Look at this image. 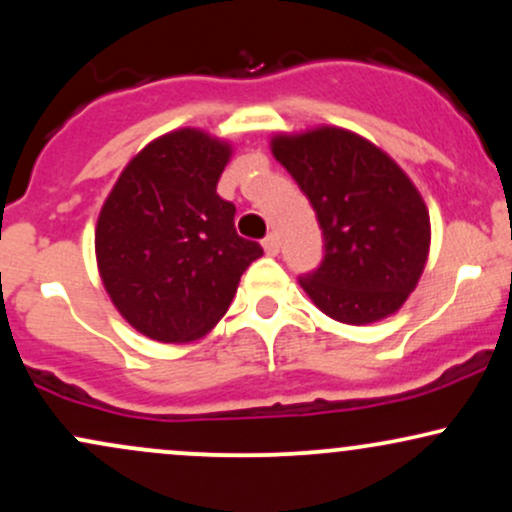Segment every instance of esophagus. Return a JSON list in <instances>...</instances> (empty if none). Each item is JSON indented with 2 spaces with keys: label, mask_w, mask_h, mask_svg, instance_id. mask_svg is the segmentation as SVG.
Wrapping results in <instances>:
<instances>
[{
  "label": "esophagus",
  "mask_w": 512,
  "mask_h": 512,
  "mask_svg": "<svg viewBox=\"0 0 512 512\" xmlns=\"http://www.w3.org/2000/svg\"><path fill=\"white\" fill-rule=\"evenodd\" d=\"M262 248H264V252H267V255H279V248H281V243H279V236H276V233H269L267 238L262 240Z\"/></svg>",
  "instance_id": "obj_1"
}]
</instances>
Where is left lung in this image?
<instances>
[{"instance_id":"1","label":"left lung","mask_w":512,"mask_h":512,"mask_svg":"<svg viewBox=\"0 0 512 512\" xmlns=\"http://www.w3.org/2000/svg\"><path fill=\"white\" fill-rule=\"evenodd\" d=\"M322 228V262L298 276L322 313L346 325L392 315L414 291L431 223L402 168L358 134L322 127L272 142Z\"/></svg>"}]
</instances>
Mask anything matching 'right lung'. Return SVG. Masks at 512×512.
Instances as JSON below:
<instances>
[{"mask_svg": "<svg viewBox=\"0 0 512 512\" xmlns=\"http://www.w3.org/2000/svg\"><path fill=\"white\" fill-rule=\"evenodd\" d=\"M231 149L197 129L151 142L122 170L96 228L98 269L122 317L156 342L207 334L262 255L216 195Z\"/></svg>", "mask_w": 512, "mask_h": 512, "instance_id": "add662e5", "label": "right lung"}]
</instances>
